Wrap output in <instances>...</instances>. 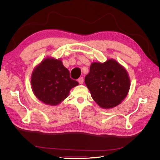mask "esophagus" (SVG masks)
Wrapping results in <instances>:
<instances>
[{
	"mask_svg": "<svg viewBox=\"0 0 160 160\" xmlns=\"http://www.w3.org/2000/svg\"><path fill=\"white\" fill-rule=\"evenodd\" d=\"M83 81H84L83 77H80V78L78 79V82H79V84H83Z\"/></svg>",
	"mask_w": 160,
	"mask_h": 160,
	"instance_id": "1",
	"label": "esophagus"
}]
</instances>
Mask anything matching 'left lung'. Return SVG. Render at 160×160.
I'll return each instance as SVG.
<instances>
[{"instance_id": "left-lung-1", "label": "left lung", "mask_w": 160, "mask_h": 160, "mask_svg": "<svg viewBox=\"0 0 160 160\" xmlns=\"http://www.w3.org/2000/svg\"><path fill=\"white\" fill-rule=\"evenodd\" d=\"M85 83L92 98L104 109L115 108L120 104L130 88L127 71L113 59L103 63L93 62L89 74L85 76Z\"/></svg>"}]
</instances>
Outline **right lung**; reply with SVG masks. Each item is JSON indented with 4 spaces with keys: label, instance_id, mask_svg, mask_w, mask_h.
Listing matches in <instances>:
<instances>
[{
    "label": "right lung",
    "instance_id": "obj_1",
    "mask_svg": "<svg viewBox=\"0 0 160 160\" xmlns=\"http://www.w3.org/2000/svg\"><path fill=\"white\" fill-rule=\"evenodd\" d=\"M31 83L37 98L51 105L59 104L67 98L70 90L79 85L71 78L69 70L60 59L49 57L33 70Z\"/></svg>",
    "mask_w": 160,
    "mask_h": 160
}]
</instances>
